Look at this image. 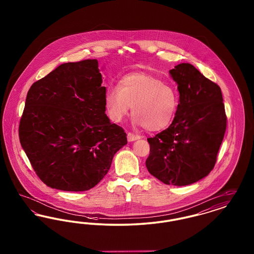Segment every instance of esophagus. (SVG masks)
Instances as JSON below:
<instances>
[{"mask_svg":"<svg viewBox=\"0 0 254 254\" xmlns=\"http://www.w3.org/2000/svg\"><path fill=\"white\" fill-rule=\"evenodd\" d=\"M140 138H141L140 135H135V134L130 132L127 133V140H128V142L136 141V140H138V139H140Z\"/></svg>","mask_w":254,"mask_h":254,"instance_id":"34e87169","label":"esophagus"}]
</instances>
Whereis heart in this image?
Returning a JSON list of instances; mask_svg holds the SVG:
<instances>
[{
	"label": "heart",
	"instance_id": "heart-1",
	"mask_svg": "<svg viewBox=\"0 0 254 254\" xmlns=\"http://www.w3.org/2000/svg\"><path fill=\"white\" fill-rule=\"evenodd\" d=\"M105 107L111 121L121 123L132 107L135 125L149 131L168 127L179 107L176 87L155 76L143 72L125 75L118 87L109 88L105 94Z\"/></svg>",
	"mask_w": 254,
	"mask_h": 254
}]
</instances>
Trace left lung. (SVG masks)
<instances>
[{"label":"left lung","instance_id":"1","mask_svg":"<svg viewBox=\"0 0 254 254\" xmlns=\"http://www.w3.org/2000/svg\"><path fill=\"white\" fill-rule=\"evenodd\" d=\"M177 83L179 107L169 127L148 138V172L166 185L188 186L213 169L227 128L220 86L190 64L169 70Z\"/></svg>","mask_w":254,"mask_h":254}]
</instances>
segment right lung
Instances as JSON below:
<instances>
[{"label":"right lung","instance_id":"add662e5","mask_svg":"<svg viewBox=\"0 0 254 254\" xmlns=\"http://www.w3.org/2000/svg\"><path fill=\"white\" fill-rule=\"evenodd\" d=\"M98 61L65 63L29 88L19 126L23 149L48 187L85 191L109 172L127 144L110 123Z\"/></svg>","mask_w":254,"mask_h":254}]
</instances>
